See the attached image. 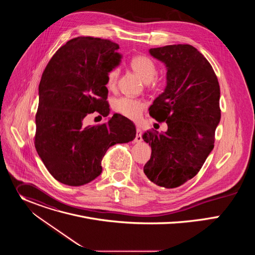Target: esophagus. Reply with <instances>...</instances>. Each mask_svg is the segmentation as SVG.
<instances>
[{
	"mask_svg": "<svg viewBox=\"0 0 255 255\" xmlns=\"http://www.w3.org/2000/svg\"><path fill=\"white\" fill-rule=\"evenodd\" d=\"M136 143H140L142 141V131L139 127H136V137L134 140Z\"/></svg>",
	"mask_w": 255,
	"mask_h": 255,
	"instance_id": "34e87169",
	"label": "esophagus"
}]
</instances>
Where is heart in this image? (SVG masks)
<instances>
[{
  "instance_id": "1",
  "label": "heart",
  "mask_w": 255,
  "mask_h": 255,
  "mask_svg": "<svg viewBox=\"0 0 255 255\" xmlns=\"http://www.w3.org/2000/svg\"><path fill=\"white\" fill-rule=\"evenodd\" d=\"M130 66L135 74H137L141 80L145 83L150 82L156 75V65L154 61L146 55H136L130 61ZM119 77V69L117 67L111 68L107 76V87L114 88ZM144 104L136 99L129 97H121L115 99L113 102V108L119 114L130 118L138 119L142 113Z\"/></svg>"
}]
</instances>
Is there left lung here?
Returning a JSON list of instances; mask_svg holds the SVG:
<instances>
[{
    "instance_id": "8db88e82",
    "label": "left lung",
    "mask_w": 255,
    "mask_h": 255,
    "mask_svg": "<svg viewBox=\"0 0 255 255\" xmlns=\"http://www.w3.org/2000/svg\"><path fill=\"white\" fill-rule=\"evenodd\" d=\"M151 56L166 67V86L149 108V115L165 121L162 133L147 131L143 140L151 157L143 167L151 183L174 189L193 178L214 148L220 123V87L215 72L192 45L150 48Z\"/></svg>"
}]
</instances>
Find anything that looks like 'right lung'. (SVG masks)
<instances>
[{"label": "right lung", "instance_id": "add662e5", "mask_svg": "<svg viewBox=\"0 0 255 255\" xmlns=\"http://www.w3.org/2000/svg\"><path fill=\"white\" fill-rule=\"evenodd\" d=\"M119 45L78 37L61 46L46 65L38 88L35 148L59 183L79 187L98 177L109 147L136 136L135 125L114 114L104 124L85 127L88 114H110L107 76L120 64Z\"/></svg>", "mask_w": 255, "mask_h": 255}]
</instances>
